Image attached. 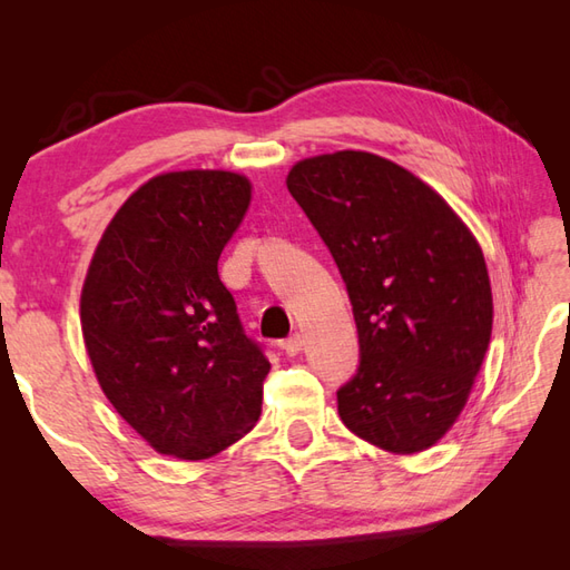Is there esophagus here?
Returning <instances> with one entry per match:
<instances>
[{
    "instance_id": "34e87169",
    "label": "esophagus",
    "mask_w": 570,
    "mask_h": 570,
    "mask_svg": "<svg viewBox=\"0 0 570 570\" xmlns=\"http://www.w3.org/2000/svg\"><path fill=\"white\" fill-rule=\"evenodd\" d=\"M304 335H301V333H296V335H292V337H288V341H284V350H286V355H298L301 353V350H304Z\"/></svg>"
}]
</instances>
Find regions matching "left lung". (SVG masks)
<instances>
[{
  "instance_id": "obj_1",
  "label": "left lung",
  "mask_w": 570,
  "mask_h": 570,
  "mask_svg": "<svg viewBox=\"0 0 570 570\" xmlns=\"http://www.w3.org/2000/svg\"><path fill=\"white\" fill-rule=\"evenodd\" d=\"M288 193L341 272L360 365L337 414L390 453H419L453 426L492 333L478 239L439 193L367 151L298 161Z\"/></svg>"
}]
</instances>
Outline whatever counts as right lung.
<instances>
[{"label":"right lung","instance_id":"right-lung-1","mask_svg":"<svg viewBox=\"0 0 570 570\" xmlns=\"http://www.w3.org/2000/svg\"><path fill=\"white\" fill-rule=\"evenodd\" d=\"M249 198L239 174L156 176L117 210L85 276L92 370L119 416L164 455L210 458L259 419L272 365L217 274Z\"/></svg>","mask_w":570,"mask_h":570}]
</instances>
